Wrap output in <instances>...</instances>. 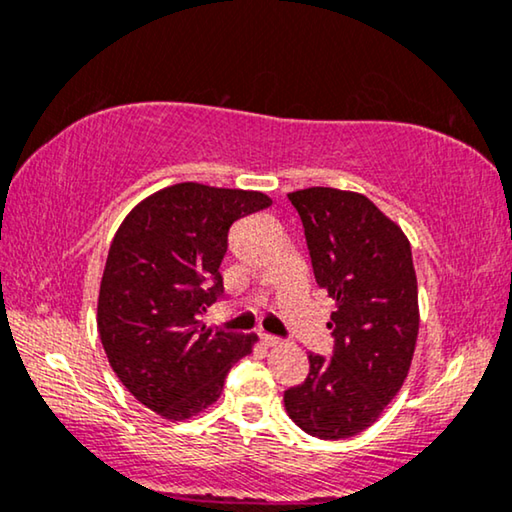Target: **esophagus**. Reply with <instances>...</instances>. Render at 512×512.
Segmentation results:
<instances>
[{"instance_id": "1", "label": "esophagus", "mask_w": 512, "mask_h": 512, "mask_svg": "<svg viewBox=\"0 0 512 512\" xmlns=\"http://www.w3.org/2000/svg\"><path fill=\"white\" fill-rule=\"evenodd\" d=\"M259 338H262V342L266 347H280V338H276V335H271V333H259Z\"/></svg>"}]
</instances>
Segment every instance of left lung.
I'll use <instances>...</instances> for the list:
<instances>
[{"label":"left lung","mask_w":512,"mask_h":512,"mask_svg":"<svg viewBox=\"0 0 512 512\" xmlns=\"http://www.w3.org/2000/svg\"><path fill=\"white\" fill-rule=\"evenodd\" d=\"M317 285L335 301L333 354H308L285 409L303 432L347 439L381 416L407 379L418 338V285L407 236L368 197L338 188L289 193Z\"/></svg>","instance_id":"1"}]
</instances>
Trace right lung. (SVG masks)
<instances>
[{"label": "right lung", "instance_id": "right-lung-1", "mask_svg": "<svg viewBox=\"0 0 512 512\" xmlns=\"http://www.w3.org/2000/svg\"><path fill=\"white\" fill-rule=\"evenodd\" d=\"M271 207L257 190L174 183L149 195L114 234L98 292V333L121 384L167 421L220 398L257 335L200 324L223 296L220 262L232 223Z\"/></svg>", "mask_w": 512, "mask_h": 512}]
</instances>
